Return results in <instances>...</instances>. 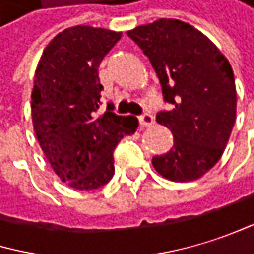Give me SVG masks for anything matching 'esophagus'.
Returning a JSON list of instances; mask_svg holds the SVG:
<instances>
[{
  "mask_svg": "<svg viewBox=\"0 0 254 254\" xmlns=\"http://www.w3.org/2000/svg\"><path fill=\"white\" fill-rule=\"evenodd\" d=\"M138 120H140V125L143 126V128H147V126H152V125L155 123V117H153L152 114H149V113L140 116Z\"/></svg>",
  "mask_w": 254,
  "mask_h": 254,
  "instance_id": "34e87169",
  "label": "esophagus"
}]
</instances>
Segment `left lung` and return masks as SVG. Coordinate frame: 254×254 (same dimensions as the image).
Returning a JSON list of instances; mask_svg holds the SVG:
<instances>
[{"label":"left lung","instance_id":"left-lung-1","mask_svg":"<svg viewBox=\"0 0 254 254\" xmlns=\"http://www.w3.org/2000/svg\"><path fill=\"white\" fill-rule=\"evenodd\" d=\"M149 58L173 110L159 111L174 146L155 156V170L171 182H193L222 158L237 114V90L229 61L192 25L159 19L126 32Z\"/></svg>","mask_w":254,"mask_h":254}]
</instances>
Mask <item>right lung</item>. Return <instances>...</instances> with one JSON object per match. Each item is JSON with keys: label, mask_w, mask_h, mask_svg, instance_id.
Segmentation results:
<instances>
[{"label": "right lung", "mask_w": 254, "mask_h": 254, "mask_svg": "<svg viewBox=\"0 0 254 254\" xmlns=\"http://www.w3.org/2000/svg\"><path fill=\"white\" fill-rule=\"evenodd\" d=\"M120 37L86 25L64 29L47 44L35 69V137L56 176L77 190L111 180L114 147L138 128L134 116H117L111 108L96 114L102 90L98 66Z\"/></svg>", "instance_id": "obj_1"}]
</instances>
